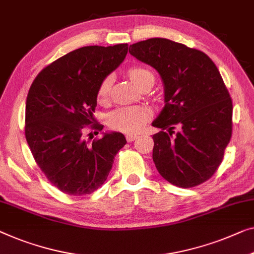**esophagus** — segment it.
Masks as SVG:
<instances>
[{
	"label": "esophagus",
	"mask_w": 254,
	"mask_h": 254,
	"mask_svg": "<svg viewBox=\"0 0 254 254\" xmlns=\"http://www.w3.org/2000/svg\"><path fill=\"white\" fill-rule=\"evenodd\" d=\"M136 137H137V134H126V139L128 142H133Z\"/></svg>",
	"instance_id": "esophagus-1"
}]
</instances>
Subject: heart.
Segmentation results:
<instances>
[{"instance_id": "obj_1", "label": "heart", "mask_w": 254, "mask_h": 254, "mask_svg": "<svg viewBox=\"0 0 254 254\" xmlns=\"http://www.w3.org/2000/svg\"><path fill=\"white\" fill-rule=\"evenodd\" d=\"M127 74L137 87L141 86L145 80L153 78L152 73L144 67H131L128 69ZM111 76H106L102 80L97 90V101L100 103L108 102L111 91ZM149 117L150 111L145 106H121L110 112L106 121L112 129L125 131V133H134L146 123Z\"/></svg>"}]
</instances>
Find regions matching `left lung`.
Masks as SVG:
<instances>
[{"label": "left lung", "mask_w": 254, "mask_h": 254, "mask_svg": "<svg viewBox=\"0 0 254 254\" xmlns=\"http://www.w3.org/2000/svg\"><path fill=\"white\" fill-rule=\"evenodd\" d=\"M129 54L164 82L165 106L152 123L161 129L152 137L157 171L180 188L201 185L219 168L233 134V101L218 67L203 51L167 39L134 43Z\"/></svg>", "instance_id": "1"}]
</instances>
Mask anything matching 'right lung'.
<instances>
[{
  "instance_id": "obj_1",
  "label": "right lung",
  "mask_w": 254,
  "mask_h": 254,
  "mask_svg": "<svg viewBox=\"0 0 254 254\" xmlns=\"http://www.w3.org/2000/svg\"><path fill=\"white\" fill-rule=\"evenodd\" d=\"M127 53V43L79 48L46 66L29 88L27 144L51 185L69 196H86L100 188L126 144L121 133L105 134L91 143L84 133L89 129L97 135L103 129L93 118L98 87Z\"/></svg>"
}]
</instances>
